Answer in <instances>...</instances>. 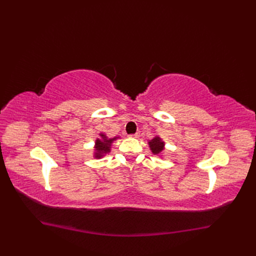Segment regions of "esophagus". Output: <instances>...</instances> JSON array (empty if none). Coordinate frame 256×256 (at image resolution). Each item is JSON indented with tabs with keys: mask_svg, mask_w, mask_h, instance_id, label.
<instances>
[{
	"mask_svg": "<svg viewBox=\"0 0 256 256\" xmlns=\"http://www.w3.org/2000/svg\"><path fill=\"white\" fill-rule=\"evenodd\" d=\"M129 136H130V138H138V136H140V134L136 132V134H130Z\"/></svg>",
	"mask_w": 256,
	"mask_h": 256,
	"instance_id": "esophagus-1",
	"label": "esophagus"
}]
</instances>
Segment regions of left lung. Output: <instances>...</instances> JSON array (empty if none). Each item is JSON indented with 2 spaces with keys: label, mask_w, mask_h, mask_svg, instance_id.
<instances>
[{
  "label": "left lung",
  "mask_w": 256,
  "mask_h": 256,
  "mask_svg": "<svg viewBox=\"0 0 256 256\" xmlns=\"http://www.w3.org/2000/svg\"><path fill=\"white\" fill-rule=\"evenodd\" d=\"M148 146L154 154L161 158L164 157V154L166 152V142L159 136H156L152 140H148Z\"/></svg>",
  "instance_id": "obj_1"
}]
</instances>
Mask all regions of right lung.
Instances as JSON below:
<instances>
[{"label": "right lung", "mask_w": 256, "mask_h": 256, "mask_svg": "<svg viewBox=\"0 0 256 256\" xmlns=\"http://www.w3.org/2000/svg\"><path fill=\"white\" fill-rule=\"evenodd\" d=\"M120 136H114V138H109L104 132H100L99 138H97L95 140V145H94V154L92 157L96 159H102L104 158L106 154L111 152L112 148V144L114 141L118 140Z\"/></svg>", "instance_id": "obj_1"}]
</instances>
